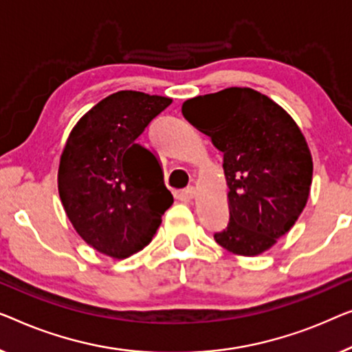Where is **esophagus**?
Here are the masks:
<instances>
[{
	"mask_svg": "<svg viewBox=\"0 0 352 352\" xmlns=\"http://www.w3.org/2000/svg\"><path fill=\"white\" fill-rule=\"evenodd\" d=\"M183 195H185L188 199H192V197L196 196V188L195 186H188L185 191H183Z\"/></svg>",
	"mask_w": 352,
	"mask_h": 352,
	"instance_id": "1",
	"label": "esophagus"
}]
</instances>
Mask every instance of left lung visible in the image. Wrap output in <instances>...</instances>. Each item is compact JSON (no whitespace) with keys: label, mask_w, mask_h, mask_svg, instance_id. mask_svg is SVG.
Masks as SVG:
<instances>
[{"label":"left lung","mask_w":352,"mask_h":352,"mask_svg":"<svg viewBox=\"0 0 352 352\" xmlns=\"http://www.w3.org/2000/svg\"><path fill=\"white\" fill-rule=\"evenodd\" d=\"M185 120L223 153L230 221L214 239L234 255L270 250L309 197L313 157L289 113L250 87H228L183 102Z\"/></svg>","instance_id":"left-lung-1"}]
</instances>
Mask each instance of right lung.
Instances as JSON below:
<instances>
[{"mask_svg": "<svg viewBox=\"0 0 352 352\" xmlns=\"http://www.w3.org/2000/svg\"><path fill=\"white\" fill-rule=\"evenodd\" d=\"M172 98L138 91L111 94L92 107L63 146L58 195L81 239L115 260L148 245L174 204L157 157L138 145Z\"/></svg>", "mask_w": 352, "mask_h": 352, "instance_id": "obj_1", "label": "right lung"}]
</instances>
